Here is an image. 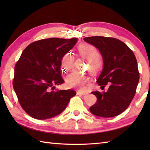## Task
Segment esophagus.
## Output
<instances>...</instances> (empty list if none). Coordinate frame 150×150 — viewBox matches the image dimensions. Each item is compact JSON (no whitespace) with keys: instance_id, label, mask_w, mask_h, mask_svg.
<instances>
[{"instance_id":"obj_1","label":"esophagus","mask_w":150,"mask_h":150,"mask_svg":"<svg viewBox=\"0 0 150 150\" xmlns=\"http://www.w3.org/2000/svg\"><path fill=\"white\" fill-rule=\"evenodd\" d=\"M77 95H86L88 94L87 92H84V91H78L77 92Z\"/></svg>"}]
</instances>
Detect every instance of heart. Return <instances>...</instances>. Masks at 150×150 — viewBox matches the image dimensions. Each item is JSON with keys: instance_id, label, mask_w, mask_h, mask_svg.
<instances>
[{"instance_id": "obj_1", "label": "heart", "mask_w": 150, "mask_h": 150, "mask_svg": "<svg viewBox=\"0 0 150 150\" xmlns=\"http://www.w3.org/2000/svg\"><path fill=\"white\" fill-rule=\"evenodd\" d=\"M80 55L90 62L91 68H97L98 65V59L99 57L98 50L93 45L88 44H81L78 47ZM73 62V57L71 53H67L61 60V68L64 72H68L71 69ZM89 79L84 75L72 73L66 78V84L69 88H79L84 91L86 89Z\"/></svg>"}]
</instances>
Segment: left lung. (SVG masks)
Here are the masks:
<instances>
[{
    "instance_id": "1",
    "label": "left lung",
    "mask_w": 150,
    "mask_h": 150,
    "mask_svg": "<svg viewBox=\"0 0 150 150\" xmlns=\"http://www.w3.org/2000/svg\"><path fill=\"white\" fill-rule=\"evenodd\" d=\"M86 42L96 47L103 57V69L97 83L106 91H93L97 103L90 108L92 114L100 117H112L122 113L135 96L139 81L136 57L126 44L111 37H86Z\"/></svg>"
}]
</instances>
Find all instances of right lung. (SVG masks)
Listing matches in <instances>:
<instances>
[{
    "instance_id": "right-lung-1",
    "label": "right lung",
    "mask_w": 150,
    "mask_h": 150,
    "mask_svg": "<svg viewBox=\"0 0 150 150\" xmlns=\"http://www.w3.org/2000/svg\"><path fill=\"white\" fill-rule=\"evenodd\" d=\"M77 42V38L39 40L22 53L15 66L13 86L21 107L31 117L44 120L61 113L76 95L71 90L53 89L64 82L61 60Z\"/></svg>"
}]
</instances>
